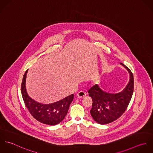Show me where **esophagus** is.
I'll return each mask as SVG.
<instances>
[{"mask_svg": "<svg viewBox=\"0 0 153 153\" xmlns=\"http://www.w3.org/2000/svg\"><path fill=\"white\" fill-rule=\"evenodd\" d=\"M86 92L81 91H79L78 94H77V97L79 98H82L84 97H85L86 96Z\"/></svg>", "mask_w": 153, "mask_h": 153, "instance_id": "esophagus-1", "label": "esophagus"}]
</instances>
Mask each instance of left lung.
I'll list each match as a JSON object with an SVG mask.
<instances>
[{
	"label": "left lung",
	"instance_id": "obj_1",
	"mask_svg": "<svg viewBox=\"0 0 153 153\" xmlns=\"http://www.w3.org/2000/svg\"><path fill=\"white\" fill-rule=\"evenodd\" d=\"M130 73V81L124 89L117 94L107 92L96 84L88 90L89 96L92 99L90 111L93 119L98 124L104 125L113 122L126 111L130 102L134 91L133 74L128 68L123 63Z\"/></svg>",
	"mask_w": 153,
	"mask_h": 153
}]
</instances>
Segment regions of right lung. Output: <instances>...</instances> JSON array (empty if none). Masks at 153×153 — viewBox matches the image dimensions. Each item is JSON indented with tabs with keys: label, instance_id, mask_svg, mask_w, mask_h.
I'll return each instance as SVG.
<instances>
[{
	"label": "right lung",
	"instance_id": "add662e5",
	"mask_svg": "<svg viewBox=\"0 0 153 153\" xmlns=\"http://www.w3.org/2000/svg\"><path fill=\"white\" fill-rule=\"evenodd\" d=\"M27 70L23 75L21 85L22 98L27 109L35 119L41 123L49 126L59 124L67 114L74 100V94L53 104H44L36 102L28 95L26 91L25 84Z\"/></svg>",
	"mask_w": 153,
	"mask_h": 153
}]
</instances>
